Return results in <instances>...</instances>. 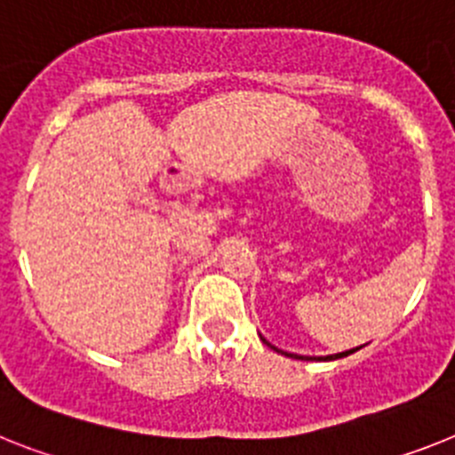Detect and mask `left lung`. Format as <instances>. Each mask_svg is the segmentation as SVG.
<instances>
[{
  "instance_id": "left-lung-1",
  "label": "left lung",
  "mask_w": 455,
  "mask_h": 455,
  "mask_svg": "<svg viewBox=\"0 0 455 455\" xmlns=\"http://www.w3.org/2000/svg\"><path fill=\"white\" fill-rule=\"evenodd\" d=\"M263 342H266V339H263ZM266 345L273 347V345H270V342H266ZM273 349H275V347H273ZM356 349H358V347H356ZM356 349L339 351V354H333V356H322V358H319V361H335V358H345V356H349V354H354V351H356ZM275 351H280V349H275ZM286 356H293V354H286ZM296 358H303V356H296ZM303 361H305V358H303Z\"/></svg>"
}]
</instances>
